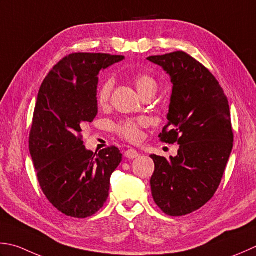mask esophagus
<instances>
[{"label":"esophagus","mask_w":256,"mask_h":256,"mask_svg":"<svg viewBox=\"0 0 256 256\" xmlns=\"http://www.w3.org/2000/svg\"><path fill=\"white\" fill-rule=\"evenodd\" d=\"M138 152L136 151V150H128V151H125L124 153V156L126 158H130V160H133V158H136L138 156Z\"/></svg>","instance_id":"obj_1"}]
</instances>
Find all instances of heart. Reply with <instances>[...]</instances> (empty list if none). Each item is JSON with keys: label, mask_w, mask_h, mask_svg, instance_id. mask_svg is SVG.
I'll return each mask as SVG.
<instances>
[{"label": "heart", "mask_w": 256, "mask_h": 256, "mask_svg": "<svg viewBox=\"0 0 256 256\" xmlns=\"http://www.w3.org/2000/svg\"><path fill=\"white\" fill-rule=\"evenodd\" d=\"M133 82L135 88H136L138 92L140 95L143 98L144 95H146L148 93L155 92L158 91V83L155 80L150 76L148 74H138L133 78ZM113 88V81L112 80H106L104 81L98 90V94H96V98L98 104H105L108 101L110 94H111ZM146 124L145 120H138V121H124L122 123H120L116 126V131L118 132L120 135H122L123 138H125L128 141L132 142H136L141 138V128L142 126Z\"/></svg>", "instance_id": "heart-1"}]
</instances>
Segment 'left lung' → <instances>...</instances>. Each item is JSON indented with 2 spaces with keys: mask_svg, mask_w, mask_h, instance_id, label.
I'll return each instance as SVG.
<instances>
[{
  "mask_svg": "<svg viewBox=\"0 0 256 256\" xmlns=\"http://www.w3.org/2000/svg\"><path fill=\"white\" fill-rule=\"evenodd\" d=\"M172 83L168 123L158 135L178 142L176 156L151 154L154 202L164 213L182 216L206 204L216 192L233 148L228 98L216 78L184 52L148 56Z\"/></svg>",
  "mask_w": 256,
  "mask_h": 256,
  "instance_id": "8db88e82",
  "label": "left lung"
}]
</instances>
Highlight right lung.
<instances>
[{
  "label": "right lung",
  "instance_id": "right-lung-1",
  "mask_svg": "<svg viewBox=\"0 0 256 256\" xmlns=\"http://www.w3.org/2000/svg\"><path fill=\"white\" fill-rule=\"evenodd\" d=\"M123 60V55L70 54L40 88L30 153L45 196L68 216L88 218L103 206L110 178L122 161L115 146L98 154L86 150L81 133L98 115L100 71Z\"/></svg>",
  "mask_w": 256,
  "mask_h": 256
}]
</instances>
